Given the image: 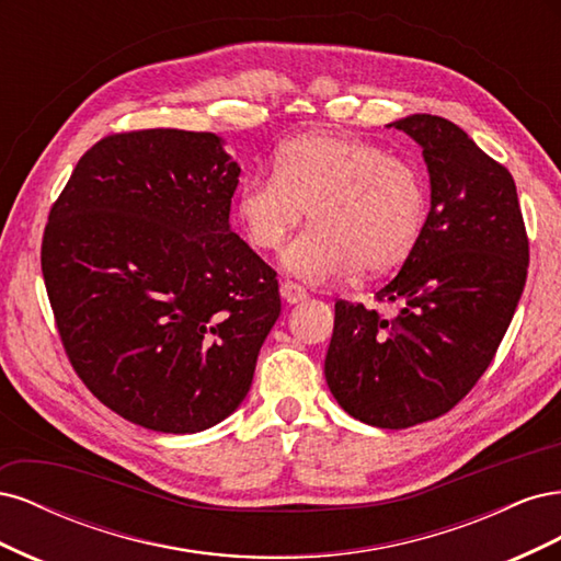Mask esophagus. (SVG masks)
<instances>
[{
	"label": "esophagus",
	"mask_w": 561,
	"mask_h": 561,
	"mask_svg": "<svg viewBox=\"0 0 561 561\" xmlns=\"http://www.w3.org/2000/svg\"><path fill=\"white\" fill-rule=\"evenodd\" d=\"M280 297L287 301V304H299L309 297V293L304 290V287L299 283H293V280H285L280 285Z\"/></svg>",
	"instance_id": "obj_1"
}]
</instances>
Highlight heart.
I'll return each instance as SVG.
<instances>
[{
    "label": "heart",
    "instance_id": "b5f03b06",
    "mask_svg": "<svg viewBox=\"0 0 561 561\" xmlns=\"http://www.w3.org/2000/svg\"><path fill=\"white\" fill-rule=\"evenodd\" d=\"M426 206V182L412 161L351 135L304 133L276 149L274 173L241 180L233 217L252 248L271 252L309 208L311 227L283 250L280 264L318 283L398 268L419 241Z\"/></svg>",
    "mask_w": 561,
    "mask_h": 561
}]
</instances>
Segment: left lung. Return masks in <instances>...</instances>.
<instances>
[{"instance_id": "left-lung-1", "label": "left lung", "mask_w": 561, "mask_h": 561, "mask_svg": "<svg viewBox=\"0 0 561 561\" xmlns=\"http://www.w3.org/2000/svg\"><path fill=\"white\" fill-rule=\"evenodd\" d=\"M388 128L421 147L431 210L377 293L400 304L396 318L336 301L325 379L353 419L398 431L443 416L484 375L522 297L529 241L513 175L463 128L433 114Z\"/></svg>"}]
</instances>
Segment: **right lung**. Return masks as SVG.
<instances>
[{
	"mask_svg": "<svg viewBox=\"0 0 561 561\" xmlns=\"http://www.w3.org/2000/svg\"><path fill=\"white\" fill-rule=\"evenodd\" d=\"M241 165L215 133L110 135L50 208L42 274L81 381L142 428L239 410L280 316L276 271L229 225Z\"/></svg>",
	"mask_w": 561,
	"mask_h": 561,
	"instance_id": "1",
	"label": "right lung"
}]
</instances>
